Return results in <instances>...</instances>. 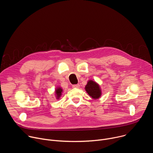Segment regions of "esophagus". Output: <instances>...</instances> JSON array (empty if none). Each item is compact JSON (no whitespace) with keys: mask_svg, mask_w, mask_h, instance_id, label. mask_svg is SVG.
<instances>
[{"mask_svg":"<svg viewBox=\"0 0 153 153\" xmlns=\"http://www.w3.org/2000/svg\"><path fill=\"white\" fill-rule=\"evenodd\" d=\"M79 87H80L79 84H74V85H73V88H79Z\"/></svg>","mask_w":153,"mask_h":153,"instance_id":"esophagus-1","label":"esophagus"}]
</instances>
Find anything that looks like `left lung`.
Wrapping results in <instances>:
<instances>
[{"label":"left lung","mask_w":153,"mask_h":153,"mask_svg":"<svg viewBox=\"0 0 153 153\" xmlns=\"http://www.w3.org/2000/svg\"><path fill=\"white\" fill-rule=\"evenodd\" d=\"M85 90L88 94L94 99H98L101 95L99 86L92 80H90L85 86Z\"/></svg>","instance_id":"1"}]
</instances>
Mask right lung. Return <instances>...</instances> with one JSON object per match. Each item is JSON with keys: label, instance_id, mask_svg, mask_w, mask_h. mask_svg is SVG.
I'll return each mask as SVG.
<instances>
[{"label": "right lung", "instance_id": "1", "mask_svg": "<svg viewBox=\"0 0 153 153\" xmlns=\"http://www.w3.org/2000/svg\"><path fill=\"white\" fill-rule=\"evenodd\" d=\"M62 90L60 88H57L56 90V95H57V97H59L61 94H62Z\"/></svg>", "mask_w": 153, "mask_h": 153}]
</instances>
